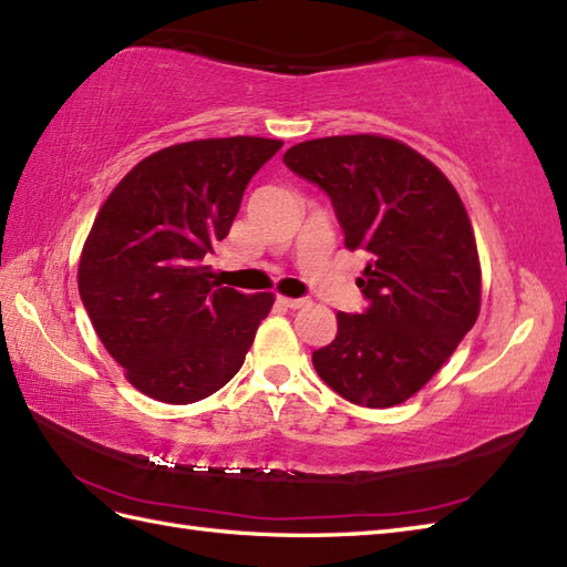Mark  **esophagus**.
Wrapping results in <instances>:
<instances>
[{"label":"esophagus","instance_id":"34e87169","mask_svg":"<svg viewBox=\"0 0 567 567\" xmlns=\"http://www.w3.org/2000/svg\"><path fill=\"white\" fill-rule=\"evenodd\" d=\"M278 301H280L282 307H287V309H301V307L309 305V299H305V297H299V299H295V297H278Z\"/></svg>","mask_w":567,"mask_h":567}]
</instances>
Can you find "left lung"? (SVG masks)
I'll return each instance as SVG.
<instances>
[{"mask_svg":"<svg viewBox=\"0 0 567 567\" xmlns=\"http://www.w3.org/2000/svg\"><path fill=\"white\" fill-rule=\"evenodd\" d=\"M285 166L331 197L350 251L367 254L360 313H343L313 370L367 408L411 399L478 319L481 262L462 197L399 140L343 135L299 142Z\"/></svg>","mask_w":567,"mask_h":567,"instance_id":"8db88e82","label":"left lung"}]
</instances>
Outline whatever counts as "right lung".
<instances>
[{"instance_id": "1", "label": "right lung", "mask_w": 567, "mask_h": 567, "mask_svg": "<svg viewBox=\"0 0 567 567\" xmlns=\"http://www.w3.org/2000/svg\"><path fill=\"white\" fill-rule=\"evenodd\" d=\"M280 147L266 137L174 144L103 203L79 260V297L103 348L147 396L195 403L241 370L272 295L221 287L205 258Z\"/></svg>"}]
</instances>
